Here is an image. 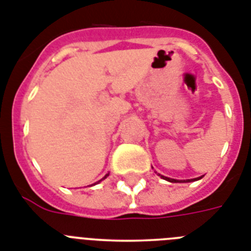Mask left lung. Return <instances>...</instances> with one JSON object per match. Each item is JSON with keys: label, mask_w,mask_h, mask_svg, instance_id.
<instances>
[{"label": "left lung", "mask_w": 251, "mask_h": 251, "mask_svg": "<svg viewBox=\"0 0 251 251\" xmlns=\"http://www.w3.org/2000/svg\"><path fill=\"white\" fill-rule=\"evenodd\" d=\"M161 178H164L166 179V180H169V182H172V183H178L179 180H176V179H170V178H166V176H164V175H161ZM200 179V178H199ZM199 179H188V180H184V182H192V180H199Z\"/></svg>", "instance_id": "8db88e82"}]
</instances>
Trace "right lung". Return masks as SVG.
Instances as JSON below:
<instances>
[{
    "label": "right lung",
    "instance_id": "add662e5",
    "mask_svg": "<svg viewBox=\"0 0 251 251\" xmlns=\"http://www.w3.org/2000/svg\"><path fill=\"white\" fill-rule=\"evenodd\" d=\"M108 175H109V174H107V175H105V176H104V178H107V176H108Z\"/></svg>",
    "mask_w": 251,
    "mask_h": 251
}]
</instances>
